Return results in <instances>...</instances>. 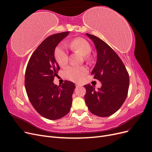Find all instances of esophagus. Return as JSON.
Masks as SVG:
<instances>
[{"label":"esophagus","instance_id":"esophagus-1","mask_svg":"<svg viewBox=\"0 0 152 152\" xmlns=\"http://www.w3.org/2000/svg\"><path fill=\"white\" fill-rule=\"evenodd\" d=\"M75 86H76V87H80L82 86V85H80V84H76Z\"/></svg>","mask_w":152,"mask_h":152}]
</instances>
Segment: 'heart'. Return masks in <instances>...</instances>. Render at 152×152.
I'll list each match as a JSON object with an SVG mask.
<instances>
[{
	"instance_id": "b5f03b06",
	"label": "heart",
	"mask_w": 152,
	"mask_h": 152,
	"mask_svg": "<svg viewBox=\"0 0 152 152\" xmlns=\"http://www.w3.org/2000/svg\"><path fill=\"white\" fill-rule=\"evenodd\" d=\"M65 46L72 50H77L83 56L89 55L91 52L89 44L85 39L77 38L70 42L65 43ZM54 57L60 66H65L68 63V54L67 49L63 44L59 45L54 50ZM87 73V70L84 66H69L64 70V75L66 79L75 82L80 81Z\"/></svg>"
}]
</instances>
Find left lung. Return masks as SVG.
<instances>
[{
	"instance_id": "1",
	"label": "left lung",
	"mask_w": 152,
	"mask_h": 152,
	"mask_svg": "<svg viewBox=\"0 0 152 152\" xmlns=\"http://www.w3.org/2000/svg\"><path fill=\"white\" fill-rule=\"evenodd\" d=\"M93 41L97 51V60L91 75L102 82L95 89L90 84L84 86L86 103L95 115H112L121 107L127 98L129 77L123 62L117 53L102 39L86 34Z\"/></svg>"
}]
</instances>
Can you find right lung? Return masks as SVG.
<instances>
[{
	"label": "right lung",
	"instance_id": "add662e5",
	"mask_svg": "<svg viewBox=\"0 0 152 152\" xmlns=\"http://www.w3.org/2000/svg\"><path fill=\"white\" fill-rule=\"evenodd\" d=\"M68 34L62 32L45 39L31 55L26 69L25 88L30 102L37 112L49 120L65 116L72 107L74 83L65 81L59 87L53 82L60 68L54 50Z\"/></svg>",
	"mask_w": 152,
	"mask_h": 152
}]
</instances>
